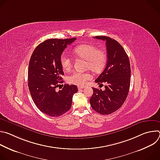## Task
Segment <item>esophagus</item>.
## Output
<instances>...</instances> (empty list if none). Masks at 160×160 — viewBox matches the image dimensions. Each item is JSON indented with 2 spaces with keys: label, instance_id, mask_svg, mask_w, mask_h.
<instances>
[{
  "label": "esophagus",
  "instance_id": "esophagus-1",
  "mask_svg": "<svg viewBox=\"0 0 160 160\" xmlns=\"http://www.w3.org/2000/svg\"><path fill=\"white\" fill-rule=\"evenodd\" d=\"M85 88V87H83V86H78V90H80V89H83V88Z\"/></svg>",
  "mask_w": 160,
  "mask_h": 160
}]
</instances>
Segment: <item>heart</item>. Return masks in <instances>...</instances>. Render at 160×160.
Segmentation results:
<instances>
[{"mask_svg": "<svg viewBox=\"0 0 160 160\" xmlns=\"http://www.w3.org/2000/svg\"><path fill=\"white\" fill-rule=\"evenodd\" d=\"M73 52L78 58L86 60L87 68L96 73L101 72L107 62V54L105 51L98 49L93 45H80L74 48ZM60 63L63 70L68 72L72 69V59L68 54L64 52L61 55ZM92 78V76L90 73L75 72L68 77V80L72 84L83 86Z\"/></svg>", "mask_w": 160, "mask_h": 160, "instance_id": "b5f03b06", "label": "heart"}]
</instances>
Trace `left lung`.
I'll return each mask as SVG.
<instances>
[{
	"label": "left lung",
	"instance_id": "1",
	"mask_svg": "<svg viewBox=\"0 0 160 160\" xmlns=\"http://www.w3.org/2000/svg\"><path fill=\"white\" fill-rule=\"evenodd\" d=\"M106 41L108 61L104 70L95 80L105 90L92 88L90 99L91 107L101 115H109L118 110L125 101L130 84V64L122 45L115 39L106 36L94 37Z\"/></svg>",
	"mask_w": 160,
	"mask_h": 160
}]
</instances>
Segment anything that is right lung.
Returning <instances> with one entry per match:
<instances>
[{"label":"right lung","instance_id":"right-lung-1","mask_svg":"<svg viewBox=\"0 0 160 160\" xmlns=\"http://www.w3.org/2000/svg\"><path fill=\"white\" fill-rule=\"evenodd\" d=\"M75 40H46L35 49L29 62L28 78L31 96L37 107L50 117H59L69 111L73 96L78 92L77 85L68 84H64L58 92L56 90L63 82L60 56L67 45Z\"/></svg>","mask_w":160,"mask_h":160}]
</instances>
